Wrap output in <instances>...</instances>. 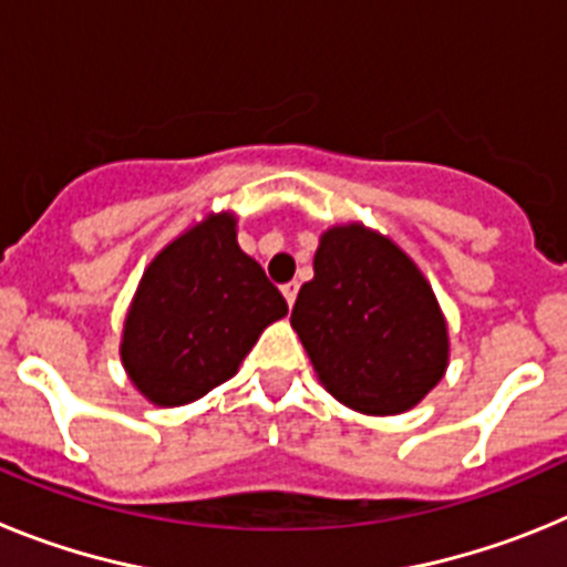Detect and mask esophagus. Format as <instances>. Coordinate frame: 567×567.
<instances>
[{"instance_id": "1", "label": "esophagus", "mask_w": 567, "mask_h": 567, "mask_svg": "<svg viewBox=\"0 0 567 567\" xmlns=\"http://www.w3.org/2000/svg\"><path fill=\"white\" fill-rule=\"evenodd\" d=\"M280 292H284L287 303H289V307H292L295 298H298V280H292V284H284V287H280Z\"/></svg>"}]
</instances>
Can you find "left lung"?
<instances>
[{"label":"left lung","instance_id":"8db88e82","mask_svg":"<svg viewBox=\"0 0 567 567\" xmlns=\"http://www.w3.org/2000/svg\"><path fill=\"white\" fill-rule=\"evenodd\" d=\"M292 329L329 394L363 414H400L449 363L437 298L412 258L360 224L323 233Z\"/></svg>","mask_w":567,"mask_h":567}]
</instances>
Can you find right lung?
I'll use <instances>...</instances> for the list:
<instances>
[{
    "instance_id": "add662e5",
    "label": "right lung",
    "mask_w": 567,
    "mask_h": 567,
    "mask_svg": "<svg viewBox=\"0 0 567 567\" xmlns=\"http://www.w3.org/2000/svg\"><path fill=\"white\" fill-rule=\"evenodd\" d=\"M287 300L240 252L229 213L187 229L147 267L124 320L122 360L155 405H184L233 378Z\"/></svg>"
}]
</instances>
